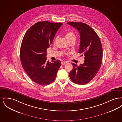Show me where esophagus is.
<instances>
[{"label": "esophagus", "mask_w": 122, "mask_h": 122, "mask_svg": "<svg viewBox=\"0 0 122 122\" xmlns=\"http://www.w3.org/2000/svg\"><path fill=\"white\" fill-rule=\"evenodd\" d=\"M67 62H66V61H62V62H61V64H63V65H64V64H66Z\"/></svg>", "instance_id": "obj_1"}]
</instances>
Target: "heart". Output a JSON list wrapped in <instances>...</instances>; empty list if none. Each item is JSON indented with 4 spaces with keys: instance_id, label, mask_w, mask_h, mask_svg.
<instances>
[{
    "instance_id": "b5f03b06",
    "label": "heart",
    "mask_w": 122,
    "mask_h": 122,
    "mask_svg": "<svg viewBox=\"0 0 122 122\" xmlns=\"http://www.w3.org/2000/svg\"><path fill=\"white\" fill-rule=\"evenodd\" d=\"M65 36L67 40L69 41H76V34L73 31H69L67 32L65 34Z\"/></svg>"
}]
</instances>
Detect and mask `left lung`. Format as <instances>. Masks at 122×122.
Returning <instances> with one entry per match:
<instances>
[{
    "mask_svg": "<svg viewBox=\"0 0 122 122\" xmlns=\"http://www.w3.org/2000/svg\"><path fill=\"white\" fill-rule=\"evenodd\" d=\"M77 29L80 35L79 53L85 56L84 63L79 66L72 63L73 70L69 74L71 80L79 85L91 81L98 72L102 64V47L97 33L90 26L82 22L67 23Z\"/></svg>",
    "mask_w": 122,
    "mask_h": 122,
    "instance_id": "1",
    "label": "left lung"
}]
</instances>
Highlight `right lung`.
I'll return each mask as SVG.
<instances>
[{"instance_id": "right-lung-1", "label": "right lung", "mask_w": 122, "mask_h": 122, "mask_svg": "<svg viewBox=\"0 0 122 122\" xmlns=\"http://www.w3.org/2000/svg\"><path fill=\"white\" fill-rule=\"evenodd\" d=\"M62 23L41 21L31 26L22 41L20 58L24 70L35 83L45 86L56 77L61 64L60 60L46 61V50Z\"/></svg>"}]
</instances>
